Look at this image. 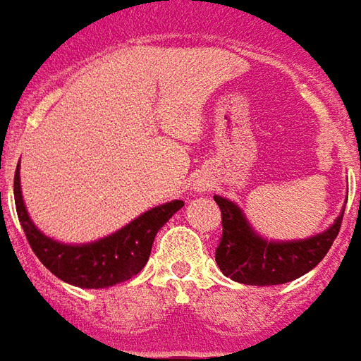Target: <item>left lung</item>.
Here are the masks:
<instances>
[{"mask_svg": "<svg viewBox=\"0 0 361 361\" xmlns=\"http://www.w3.org/2000/svg\"><path fill=\"white\" fill-rule=\"evenodd\" d=\"M214 201L222 214V235L214 253L216 265L228 279L250 286L284 284L317 267L336 240L344 216L342 211L333 226L310 240L276 243L259 238L238 204L219 195H214Z\"/></svg>", "mask_w": 361, "mask_h": 361, "instance_id": "obj_1", "label": "left lung"}]
</instances>
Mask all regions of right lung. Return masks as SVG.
Returning <instances> with one entry per match:
<instances>
[{
  "label": "right lung",
  "instance_id": "obj_1",
  "mask_svg": "<svg viewBox=\"0 0 361 361\" xmlns=\"http://www.w3.org/2000/svg\"><path fill=\"white\" fill-rule=\"evenodd\" d=\"M13 193L20 226L36 257L58 279L79 288H108L141 272L158 230L183 207V201L160 204L104 240L87 245H66L46 238L30 222L20 195L19 168L15 170Z\"/></svg>",
  "mask_w": 361,
  "mask_h": 361
}]
</instances>
